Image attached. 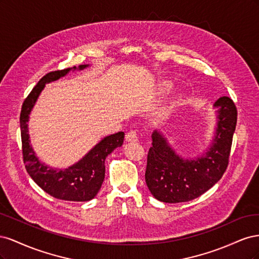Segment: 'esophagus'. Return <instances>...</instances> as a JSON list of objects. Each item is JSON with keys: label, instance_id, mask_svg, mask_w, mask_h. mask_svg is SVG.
I'll list each match as a JSON object with an SVG mask.
<instances>
[{"label": "esophagus", "instance_id": "1", "mask_svg": "<svg viewBox=\"0 0 259 259\" xmlns=\"http://www.w3.org/2000/svg\"><path fill=\"white\" fill-rule=\"evenodd\" d=\"M125 139H126V142H128V143L137 142L138 140L137 133L135 131H130L128 133H126V135H125Z\"/></svg>", "mask_w": 259, "mask_h": 259}]
</instances>
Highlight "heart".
I'll return each mask as SVG.
<instances>
[{
    "instance_id": "1",
    "label": "heart",
    "mask_w": 259,
    "mask_h": 259,
    "mask_svg": "<svg viewBox=\"0 0 259 259\" xmlns=\"http://www.w3.org/2000/svg\"><path fill=\"white\" fill-rule=\"evenodd\" d=\"M173 86H174V84L171 81L161 79V80L158 81V83H156V91H158V94H160V95H163V94H166L171 89H173ZM183 101H184V99H183L182 95H176L173 99L170 100L169 106L166 107L161 112L160 115H161L162 119H167V117L170 115V113L173 112L177 107H179L180 105L183 104Z\"/></svg>"
}]
</instances>
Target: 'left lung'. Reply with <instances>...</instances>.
I'll list each match as a JSON object with an SVG mask.
<instances>
[{"label": "left lung", "mask_w": 259, "mask_h": 259, "mask_svg": "<svg viewBox=\"0 0 259 259\" xmlns=\"http://www.w3.org/2000/svg\"><path fill=\"white\" fill-rule=\"evenodd\" d=\"M217 108V127L213 143L202 155L183 159L160 132L152 133L145 179L153 197L161 202H188L210 189L226 171L229 163L233 133L237 125V108L227 96L221 97Z\"/></svg>", "instance_id": "8db88e82"}]
</instances>
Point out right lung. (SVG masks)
I'll use <instances>...</instances> for the list:
<instances>
[{"mask_svg":"<svg viewBox=\"0 0 259 259\" xmlns=\"http://www.w3.org/2000/svg\"><path fill=\"white\" fill-rule=\"evenodd\" d=\"M89 65L57 70L45 74L25 99L20 113V132L22 156L26 169L35 184L52 197L74 202L90 201L96 197L105 179V160L115 148L121 147L124 133L119 132L105 137L89 153L73 165L65 169H56L40 162L30 144L28 121L31 110L35 105L46 83L56 81L71 70H83Z\"/></svg>","mask_w":259,"mask_h":259,"instance_id":"obj_1","label":"right lung"}]
</instances>
